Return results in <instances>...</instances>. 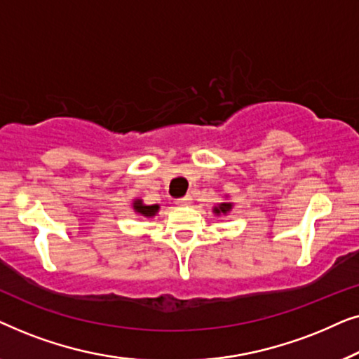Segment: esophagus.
Listing matches in <instances>:
<instances>
[{"label":"esophagus","instance_id":"esophagus-1","mask_svg":"<svg viewBox=\"0 0 359 359\" xmlns=\"http://www.w3.org/2000/svg\"><path fill=\"white\" fill-rule=\"evenodd\" d=\"M191 201H193V196H191V194H186L184 198L176 199V204H178V205H188V204H191Z\"/></svg>","mask_w":359,"mask_h":359}]
</instances>
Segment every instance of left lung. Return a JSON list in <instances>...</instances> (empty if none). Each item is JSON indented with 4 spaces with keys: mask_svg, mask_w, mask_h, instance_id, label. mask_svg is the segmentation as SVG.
<instances>
[{
    "mask_svg": "<svg viewBox=\"0 0 359 359\" xmlns=\"http://www.w3.org/2000/svg\"><path fill=\"white\" fill-rule=\"evenodd\" d=\"M232 209H233V203H220L217 205H214L212 212L215 215H227Z\"/></svg>",
    "mask_w": 359,
    "mask_h": 359,
    "instance_id": "8db88e82",
    "label": "left lung"
}]
</instances>
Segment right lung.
<instances>
[{
  "label": "right lung",
  "mask_w": 359,
  "mask_h": 359,
  "mask_svg": "<svg viewBox=\"0 0 359 359\" xmlns=\"http://www.w3.org/2000/svg\"><path fill=\"white\" fill-rule=\"evenodd\" d=\"M132 208H134V212L137 215H142V217H154V215H156V212L160 210L158 204L147 205V204H144V201L142 199L132 201Z\"/></svg>",
  "instance_id": "obj_1"
}]
</instances>
